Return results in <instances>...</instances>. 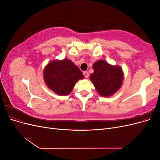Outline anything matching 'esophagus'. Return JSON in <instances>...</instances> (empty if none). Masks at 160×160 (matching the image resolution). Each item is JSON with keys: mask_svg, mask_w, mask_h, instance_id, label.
<instances>
[{"mask_svg": "<svg viewBox=\"0 0 160 160\" xmlns=\"http://www.w3.org/2000/svg\"><path fill=\"white\" fill-rule=\"evenodd\" d=\"M83 75L85 76V77H86V78H88L89 77V72L88 71H84L83 72Z\"/></svg>", "mask_w": 160, "mask_h": 160, "instance_id": "1", "label": "esophagus"}]
</instances>
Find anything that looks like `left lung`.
<instances>
[{"mask_svg":"<svg viewBox=\"0 0 160 160\" xmlns=\"http://www.w3.org/2000/svg\"><path fill=\"white\" fill-rule=\"evenodd\" d=\"M93 67L94 72L90 75V80L99 95L108 98L121 88L124 79L122 67L101 59L95 62Z\"/></svg>","mask_w":160,"mask_h":160,"instance_id":"1","label":"left lung"}]
</instances>
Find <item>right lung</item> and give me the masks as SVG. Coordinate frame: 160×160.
Returning a JSON list of instances; mask_svg holds the SVG:
<instances>
[{
    "mask_svg": "<svg viewBox=\"0 0 160 160\" xmlns=\"http://www.w3.org/2000/svg\"><path fill=\"white\" fill-rule=\"evenodd\" d=\"M43 79L51 91L59 95L71 93L76 83L84 76L79 67L70 59L53 60L43 70Z\"/></svg>",
    "mask_w": 160,
    "mask_h": 160,
    "instance_id": "add662e5",
    "label": "right lung"
}]
</instances>
